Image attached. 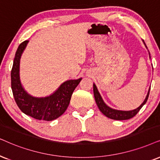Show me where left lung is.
<instances>
[{
    "label": "left lung",
    "instance_id": "1",
    "mask_svg": "<svg viewBox=\"0 0 160 160\" xmlns=\"http://www.w3.org/2000/svg\"><path fill=\"white\" fill-rule=\"evenodd\" d=\"M93 91H94L95 101H96V103L98 105L100 112H102L105 116L108 117V118L116 120H129V119L134 117L135 115L139 112V110L142 108V107L145 104V102H147L148 98L149 96V92H150V89H149L148 93L144 102H143L140 105V106H139L137 108L132 111H119L115 110V109H112L106 106V103L103 102V100H102V98H101L100 93H99L98 88H97V87L94 84L93 85Z\"/></svg>",
    "mask_w": 160,
    "mask_h": 160
}]
</instances>
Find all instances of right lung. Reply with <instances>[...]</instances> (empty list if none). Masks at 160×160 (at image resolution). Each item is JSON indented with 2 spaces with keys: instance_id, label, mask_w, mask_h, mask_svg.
I'll use <instances>...</instances> for the list:
<instances>
[{
  "instance_id": "obj_1",
  "label": "right lung",
  "mask_w": 160,
  "mask_h": 160,
  "mask_svg": "<svg viewBox=\"0 0 160 160\" xmlns=\"http://www.w3.org/2000/svg\"><path fill=\"white\" fill-rule=\"evenodd\" d=\"M29 40L22 42L16 51L11 71V87L13 96L21 112L36 120L51 121L58 118L67 109L72 94L82 78L63 82L49 97L37 98L28 94L21 86L19 78V63L22 52Z\"/></svg>"
}]
</instances>
